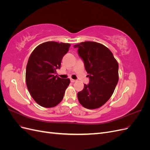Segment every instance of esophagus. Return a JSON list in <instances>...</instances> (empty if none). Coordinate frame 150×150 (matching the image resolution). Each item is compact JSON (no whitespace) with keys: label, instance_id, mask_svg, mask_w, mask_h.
I'll return each instance as SVG.
<instances>
[{"label":"esophagus","instance_id":"34e87169","mask_svg":"<svg viewBox=\"0 0 150 150\" xmlns=\"http://www.w3.org/2000/svg\"><path fill=\"white\" fill-rule=\"evenodd\" d=\"M76 81L74 80V79H71V83H75Z\"/></svg>","mask_w":150,"mask_h":150}]
</instances>
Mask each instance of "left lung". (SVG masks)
Masks as SVG:
<instances>
[{
	"label": "left lung",
	"mask_w": 150,
	"mask_h": 150,
	"mask_svg": "<svg viewBox=\"0 0 150 150\" xmlns=\"http://www.w3.org/2000/svg\"><path fill=\"white\" fill-rule=\"evenodd\" d=\"M89 74V84L78 93L79 102L83 107L94 110L101 107L112 94L118 82V63L111 51L104 45L86 41L76 44Z\"/></svg>",
	"instance_id": "1"
}]
</instances>
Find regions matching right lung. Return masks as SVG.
I'll return each mask as SVG.
<instances>
[{
	"label": "right lung",
	"instance_id": "right-lung-1",
	"mask_svg": "<svg viewBox=\"0 0 150 150\" xmlns=\"http://www.w3.org/2000/svg\"><path fill=\"white\" fill-rule=\"evenodd\" d=\"M70 46L69 43L48 41L39 44L30 55L26 66V85L39 105L52 108L64 98L70 79H61L56 74Z\"/></svg>",
	"mask_w": 150,
	"mask_h": 150
}]
</instances>
